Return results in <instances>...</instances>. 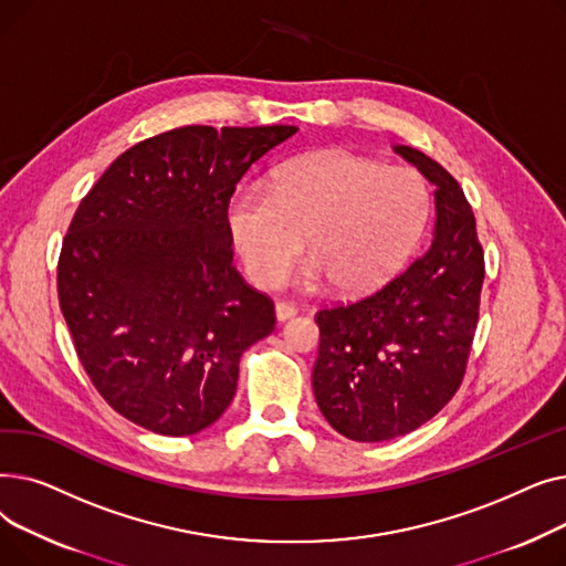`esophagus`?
Instances as JSON below:
<instances>
[{"label": "esophagus", "instance_id": "1", "mask_svg": "<svg viewBox=\"0 0 566 566\" xmlns=\"http://www.w3.org/2000/svg\"><path fill=\"white\" fill-rule=\"evenodd\" d=\"M295 316V307L293 305H286V303H277L275 305V318L280 321V323H284V321H289V318H293Z\"/></svg>", "mask_w": 566, "mask_h": 566}]
</instances>
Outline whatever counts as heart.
Returning a JSON list of instances; mask_svg holds the SVG:
<instances>
[{
  "label": "heart",
  "instance_id": "obj_1",
  "mask_svg": "<svg viewBox=\"0 0 566 566\" xmlns=\"http://www.w3.org/2000/svg\"><path fill=\"white\" fill-rule=\"evenodd\" d=\"M431 197L410 167H382L353 154H328L280 169L268 188L238 186L227 201V229L248 275L273 284L305 248L293 282H325L365 293L397 275L420 243Z\"/></svg>",
  "mask_w": 566,
  "mask_h": 566
}]
</instances>
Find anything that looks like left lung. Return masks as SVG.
<instances>
[{
    "instance_id": "8db88e82",
    "label": "left lung",
    "mask_w": 566,
    "mask_h": 566,
    "mask_svg": "<svg viewBox=\"0 0 566 566\" xmlns=\"http://www.w3.org/2000/svg\"><path fill=\"white\" fill-rule=\"evenodd\" d=\"M392 148L436 186L431 243L367 298L316 314L314 397L331 427L358 442L410 433L454 397L484 282L474 216L457 178L418 148Z\"/></svg>"
}]
</instances>
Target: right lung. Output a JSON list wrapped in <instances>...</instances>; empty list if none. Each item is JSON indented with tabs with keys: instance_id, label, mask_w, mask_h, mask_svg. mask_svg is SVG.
<instances>
[{
	"instance_id": "right-lung-1",
	"label": "right lung",
	"mask_w": 566,
	"mask_h": 566,
	"mask_svg": "<svg viewBox=\"0 0 566 566\" xmlns=\"http://www.w3.org/2000/svg\"><path fill=\"white\" fill-rule=\"evenodd\" d=\"M295 126H186L118 156L80 201L56 268L84 371L126 420L160 433L211 427L245 348L275 307L231 259L227 201Z\"/></svg>"
}]
</instances>
